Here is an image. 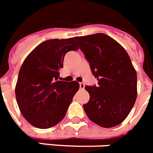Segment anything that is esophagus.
<instances>
[{
  "instance_id": "1",
  "label": "esophagus",
  "mask_w": 153,
  "mask_h": 153,
  "mask_svg": "<svg viewBox=\"0 0 153 153\" xmlns=\"http://www.w3.org/2000/svg\"><path fill=\"white\" fill-rule=\"evenodd\" d=\"M79 88H80V89H84V88H85V85H84V83L83 82L79 83Z\"/></svg>"
}]
</instances>
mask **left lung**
<instances>
[{
    "label": "left lung",
    "mask_w": 153,
    "mask_h": 153,
    "mask_svg": "<svg viewBox=\"0 0 153 153\" xmlns=\"http://www.w3.org/2000/svg\"><path fill=\"white\" fill-rule=\"evenodd\" d=\"M97 85H86L89 102L83 105L88 118L109 128L127 117L137 98V74L124 48L108 35L98 33L75 37Z\"/></svg>",
    "instance_id": "1"
}]
</instances>
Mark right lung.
<instances>
[{
  "label": "right lung",
  "mask_w": 153,
  "mask_h": 153,
  "mask_svg": "<svg viewBox=\"0 0 153 153\" xmlns=\"http://www.w3.org/2000/svg\"><path fill=\"white\" fill-rule=\"evenodd\" d=\"M78 49L73 38L50 39L38 45L22 64L16 100L23 117L33 126L50 128L65 116L79 84L61 81L59 71L66 53Z\"/></svg>",
  "instance_id": "add662e5"
}]
</instances>
